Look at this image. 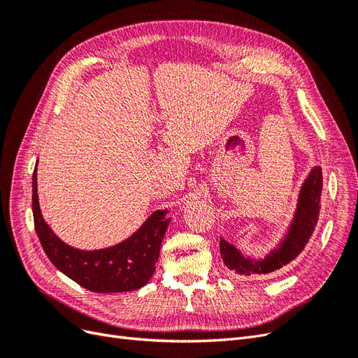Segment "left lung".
I'll use <instances>...</instances> for the list:
<instances>
[{
    "mask_svg": "<svg viewBox=\"0 0 358 358\" xmlns=\"http://www.w3.org/2000/svg\"><path fill=\"white\" fill-rule=\"evenodd\" d=\"M321 191L322 170L321 167H313L300 188L297 209L285 237L276 249L262 259L245 257L234 245L221 237L220 251L227 268L233 270L241 276L268 275L278 272L280 267L287 266L292 259L297 258L317 227L321 209Z\"/></svg>",
    "mask_w": 358,
    "mask_h": 358,
    "instance_id": "left-lung-1",
    "label": "left lung"
}]
</instances>
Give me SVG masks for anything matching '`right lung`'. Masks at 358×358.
<instances>
[{"mask_svg": "<svg viewBox=\"0 0 358 358\" xmlns=\"http://www.w3.org/2000/svg\"><path fill=\"white\" fill-rule=\"evenodd\" d=\"M157 210L127 241L110 248L83 251L64 243L43 220L37 194V167L32 175V213L40 243L58 270L94 292H122L145 287L155 272L161 242L170 218Z\"/></svg>", "mask_w": 358, "mask_h": 358, "instance_id": "obj_1", "label": "right lung"}]
</instances>
